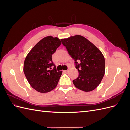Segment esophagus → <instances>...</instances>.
I'll use <instances>...</instances> for the list:
<instances>
[{"label":"esophagus","instance_id":"1","mask_svg":"<svg viewBox=\"0 0 130 130\" xmlns=\"http://www.w3.org/2000/svg\"><path fill=\"white\" fill-rule=\"evenodd\" d=\"M64 72L65 73H67V72H68V70H64Z\"/></svg>","mask_w":130,"mask_h":130}]
</instances>
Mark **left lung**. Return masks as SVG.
<instances>
[{
    "mask_svg": "<svg viewBox=\"0 0 130 130\" xmlns=\"http://www.w3.org/2000/svg\"><path fill=\"white\" fill-rule=\"evenodd\" d=\"M61 41L74 60L79 73L76 79L73 81L75 86L84 92L95 89L100 84L105 72V58L101 51L81 35Z\"/></svg>",
    "mask_w": 130,
    "mask_h": 130,
    "instance_id": "left-lung-1",
    "label": "left lung"
}]
</instances>
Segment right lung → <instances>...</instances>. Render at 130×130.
Here are the masks:
<instances>
[{
  "label": "right lung",
  "mask_w": 130,
  "mask_h": 130,
  "mask_svg": "<svg viewBox=\"0 0 130 130\" xmlns=\"http://www.w3.org/2000/svg\"><path fill=\"white\" fill-rule=\"evenodd\" d=\"M61 44L58 38L46 36L33 47L25 59L23 71L31 87L38 92H49L57 85L62 72H57L52 55Z\"/></svg>",
  "instance_id": "right-lung-1"
}]
</instances>
